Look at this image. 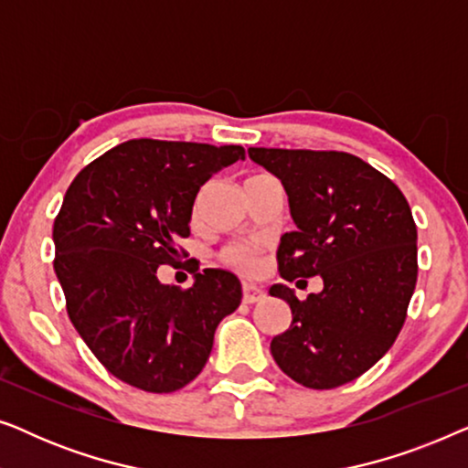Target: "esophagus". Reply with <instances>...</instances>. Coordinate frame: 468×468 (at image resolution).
Listing matches in <instances>:
<instances>
[{"label":"esophagus","instance_id":"obj_1","mask_svg":"<svg viewBox=\"0 0 468 468\" xmlns=\"http://www.w3.org/2000/svg\"><path fill=\"white\" fill-rule=\"evenodd\" d=\"M264 290H260L258 285H251V283H245L242 285V303L245 304H255L260 303V300H264Z\"/></svg>","mask_w":468,"mask_h":468}]
</instances>
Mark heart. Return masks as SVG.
<instances>
[{
  "instance_id": "obj_1",
  "label": "heart",
  "mask_w": 468,
  "mask_h": 468,
  "mask_svg": "<svg viewBox=\"0 0 468 468\" xmlns=\"http://www.w3.org/2000/svg\"><path fill=\"white\" fill-rule=\"evenodd\" d=\"M221 260L226 261L228 266H232L236 271H242V272H258L261 266L260 249L255 245H245V242L228 245L221 251Z\"/></svg>"
}]
</instances>
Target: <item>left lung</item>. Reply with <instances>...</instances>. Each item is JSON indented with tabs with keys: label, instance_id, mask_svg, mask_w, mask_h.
Returning <instances> with one entry per match:
<instances>
[{
	"label": "left lung",
	"instance_id": "obj_1",
	"mask_svg": "<svg viewBox=\"0 0 468 468\" xmlns=\"http://www.w3.org/2000/svg\"><path fill=\"white\" fill-rule=\"evenodd\" d=\"M283 183L296 232L281 236L279 274L324 290L298 300L277 283L271 296L292 309L274 336V362L313 389L349 383L379 362L407 319L418 281V228L402 191L343 151L249 149Z\"/></svg>",
	"mask_w": 468,
	"mask_h": 468
}]
</instances>
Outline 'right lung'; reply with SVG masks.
Returning a JSON list of instances; mask_svg holds the SVG:
<instances>
[{"instance_id": "add662e5", "label": "right lung", "mask_w": 468, "mask_h": 468, "mask_svg": "<svg viewBox=\"0 0 468 468\" xmlns=\"http://www.w3.org/2000/svg\"><path fill=\"white\" fill-rule=\"evenodd\" d=\"M239 159V144L127 140L66 191L53 266L69 322L127 386L153 394L187 386L208 360L217 325L239 309L242 287L228 271L196 272L189 290L157 279L183 251L176 240L189 236L197 191Z\"/></svg>"}]
</instances>
